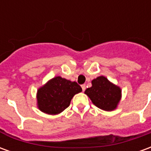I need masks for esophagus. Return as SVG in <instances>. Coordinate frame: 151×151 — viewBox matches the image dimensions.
<instances>
[{"label":"esophagus","instance_id":"obj_1","mask_svg":"<svg viewBox=\"0 0 151 151\" xmlns=\"http://www.w3.org/2000/svg\"><path fill=\"white\" fill-rule=\"evenodd\" d=\"M82 91H85L86 85H82Z\"/></svg>","mask_w":151,"mask_h":151}]
</instances>
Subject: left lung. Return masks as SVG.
I'll list each match as a JSON object with an SVG mask.
<instances>
[{"mask_svg":"<svg viewBox=\"0 0 151 151\" xmlns=\"http://www.w3.org/2000/svg\"><path fill=\"white\" fill-rule=\"evenodd\" d=\"M92 86L85 91V94L92 103L104 111H113L121 99V90L107 78L99 76L92 80Z\"/></svg>","mask_w":151,"mask_h":151,"instance_id":"8db88e82","label":"left lung"}]
</instances>
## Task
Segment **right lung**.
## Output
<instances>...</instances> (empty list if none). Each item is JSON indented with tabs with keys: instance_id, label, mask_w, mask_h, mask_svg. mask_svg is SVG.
<instances>
[{
	"instance_id": "right-lung-1",
	"label": "right lung",
	"mask_w": 151,
	"mask_h": 151,
	"mask_svg": "<svg viewBox=\"0 0 151 151\" xmlns=\"http://www.w3.org/2000/svg\"><path fill=\"white\" fill-rule=\"evenodd\" d=\"M82 91L76 82L57 76L38 90V108L49 115L59 114L69 107L73 97Z\"/></svg>"
}]
</instances>
